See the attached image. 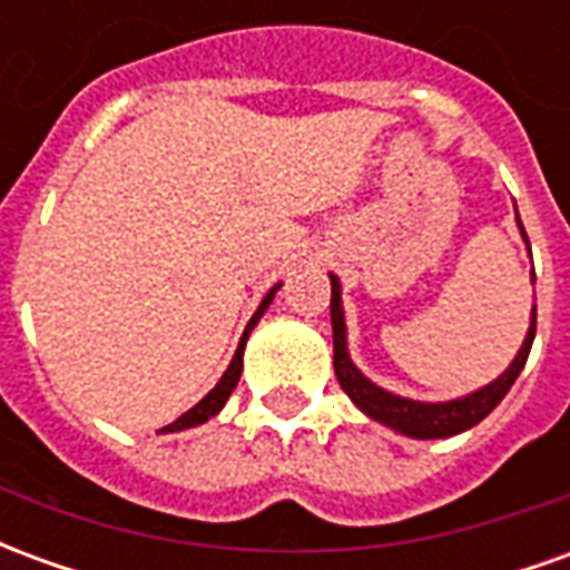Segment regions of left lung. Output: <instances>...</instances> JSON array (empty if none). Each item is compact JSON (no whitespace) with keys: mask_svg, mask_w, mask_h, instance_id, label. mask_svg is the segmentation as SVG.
<instances>
[{"mask_svg":"<svg viewBox=\"0 0 570 570\" xmlns=\"http://www.w3.org/2000/svg\"><path fill=\"white\" fill-rule=\"evenodd\" d=\"M519 219V213H515ZM519 232L528 235L522 223H519ZM528 253H531V244H528ZM333 281V298H330V317H333V366L335 379L342 384L354 403H357L360 412H366L372 421H379L384 428L396 430L403 436H412V440H442V436H454V433H464V430L476 428L479 421L489 415L491 409L501 403L507 391L513 387V382L519 379V372L525 366L528 354H531V342H534V330H538V305L531 308V326H528L525 342L519 347L515 360L507 366L501 379H494L485 387H479L473 394L458 396V400H449V403H419V400H406V396H396L391 391H384L379 384H372L363 372L351 363V354H347V326H345V311H342V284L338 277L330 274ZM534 281V274H531Z\"/></svg>","mask_w":570,"mask_h":570,"instance_id":"obj_1","label":"left lung"}]
</instances>
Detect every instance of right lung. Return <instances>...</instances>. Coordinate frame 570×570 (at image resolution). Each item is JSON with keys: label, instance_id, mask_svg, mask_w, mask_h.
Segmentation results:
<instances>
[{"label": "right lung", "instance_id": "right-lung-1", "mask_svg": "<svg viewBox=\"0 0 570 570\" xmlns=\"http://www.w3.org/2000/svg\"><path fill=\"white\" fill-rule=\"evenodd\" d=\"M277 289H281V284L268 289V296L262 298L259 311H256V314L249 317L247 330H244V335H240V345H237L235 357H232V363H228V370L223 372V379L216 382V387H213L210 394L204 396L200 403H195V406L188 409L186 415H179V419H176L174 424H167V428H161V433H174V430L198 428V424H204V421H210L213 415H219V409L225 406V400L232 396V391H235L237 382H240V372H244V347H247L249 333H253V326L259 323V317H262V314H265V308L272 305V298H274V293H277Z\"/></svg>", "mask_w": 570, "mask_h": 570}]
</instances>
